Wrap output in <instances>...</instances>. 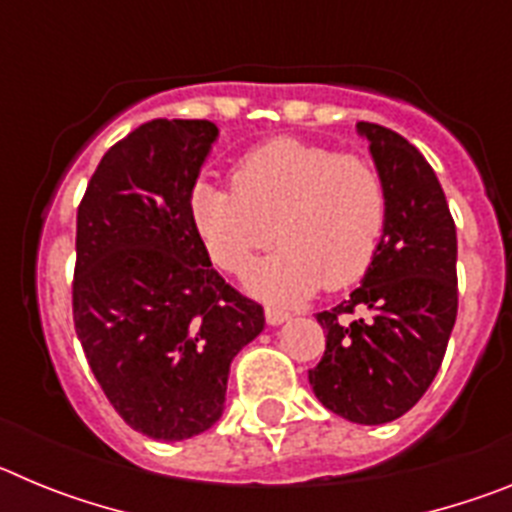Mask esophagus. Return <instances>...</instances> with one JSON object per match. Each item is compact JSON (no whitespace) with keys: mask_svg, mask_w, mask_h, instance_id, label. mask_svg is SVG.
<instances>
[{"mask_svg":"<svg viewBox=\"0 0 512 512\" xmlns=\"http://www.w3.org/2000/svg\"><path fill=\"white\" fill-rule=\"evenodd\" d=\"M289 320V312L279 310V307H266V323L269 325H282Z\"/></svg>","mask_w":512,"mask_h":512,"instance_id":"1","label":"esophagus"}]
</instances>
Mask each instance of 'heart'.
I'll return each mask as SVG.
<instances>
[{
	"instance_id": "1",
	"label": "heart",
	"mask_w": 512,
	"mask_h": 512,
	"mask_svg": "<svg viewBox=\"0 0 512 512\" xmlns=\"http://www.w3.org/2000/svg\"><path fill=\"white\" fill-rule=\"evenodd\" d=\"M189 217L210 259L230 274L282 241L248 274V287L297 302L369 271L387 228V189L366 158L277 138L235 164L233 187L194 184Z\"/></svg>"
}]
</instances>
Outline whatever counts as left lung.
Listing matches in <instances>:
<instances>
[{
	"label": "left lung",
	"instance_id": "obj_1",
	"mask_svg": "<svg viewBox=\"0 0 512 512\" xmlns=\"http://www.w3.org/2000/svg\"><path fill=\"white\" fill-rule=\"evenodd\" d=\"M387 189V228L361 287L318 312L325 354L310 387L325 408L361 425L408 413L438 374L456 323V228L436 171L408 140L356 122ZM359 311L346 324L343 314Z\"/></svg>",
	"mask_w": 512,
	"mask_h": 512
}]
</instances>
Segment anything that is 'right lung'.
<instances>
[{
    "mask_svg": "<svg viewBox=\"0 0 512 512\" xmlns=\"http://www.w3.org/2000/svg\"><path fill=\"white\" fill-rule=\"evenodd\" d=\"M210 120H151L104 153L76 212L74 325L99 387L138 433L200 436L220 420L235 354L264 307L212 269L189 197Z\"/></svg>",
    "mask_w": 512,
    "mask_h": 512,
    "instance_id": "right-lung-1",
    "label": "right lung"
}]
</instances>
